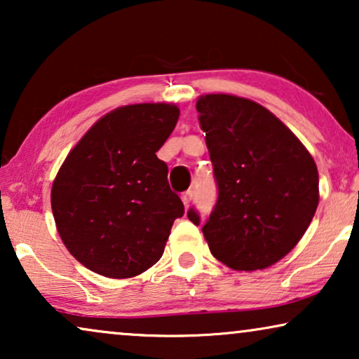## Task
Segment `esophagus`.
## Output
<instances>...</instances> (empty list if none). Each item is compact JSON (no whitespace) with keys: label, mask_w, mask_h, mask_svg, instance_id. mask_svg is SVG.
<instances>
[{"label":"esophagus","mask_w":359,"mask_h":359,"mask_svg":"<svg viewBox=\"0 0 359 359\" xmlns=\"http://www.w3.org/2000/svg\"><path fill=\"white\" fill-rule=\"evenodd\" d=\"M181 201H183V204L188 208L191 204V201H193V191H186V193L181 194Z\"/></svg>","instance_id":"1"}]
</instances>
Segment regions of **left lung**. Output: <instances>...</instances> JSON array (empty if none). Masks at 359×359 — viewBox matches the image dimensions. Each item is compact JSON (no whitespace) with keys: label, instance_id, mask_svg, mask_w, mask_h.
Instances as JSON below:
<instances>
[{"label":"left lung","instance_id":"obj_1","mask_svg":"<svg viewBox=\"0 0 359 359\" xmlns=\"http://www.w3.org/2000/svg\"><path fill=\"white\" fill-rule=\"evenodd\" d=\"M196 109L219 189L203 225L210 253L237 271L271 266L312 222L318 205L316 161L273 112L252 100L203 95ZM188 217L201 224L193 208Z\"/></svg>","mask_w":359,"mask_h":359}]
</instances>
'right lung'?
I'll return each instance as SVG.
<instances>
[{
  "label": "right lung",
  "mask_w": 359,
  "mask_h": 359,
  "mask_svg": "<svg viewBox=\"0 0 359 359\" xmlns=\"http://www.w3.org/2000/svg\"><path fill=\"white\" fill-rule=\"evenodd\" d=\"M178 117L168 102L117 107L68 154L52 184V212L83 266L126 279L161 258L171 225L184 214L168 166L156 156Z\"/></svg>",
  "instance_id": "add662e5"
}]
</instances>
